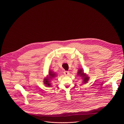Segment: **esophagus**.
<instances>
[{"mask_svg":"<svg viewBox=\"0 0 124 124\" xmlns=\"http://www.w3.org/2000/svg\"><path fill=\"white\" fill-rule=\"evenodd\" d=\"M64 75H65V76H69V75L70 74V72H69V71H65L64 73Z\"/></svg>","mask_w":124,"mask_h":124,"instance_id":"obj_1","label":"esophagus"}]
</instances>
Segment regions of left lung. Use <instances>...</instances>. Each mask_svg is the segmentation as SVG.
<instances>
[{"label": "left lung", "mask_w": 124, "mask_h": 124, "mask_svg": "<svg viewBox=\"0 0 124 124\" xmlns=\"http://www.w3.org/2000/svg\"><path fill=\"white\" fill-rule=\"evenodd\" d=\"M77 73L78 76L80 77L81 79H82V83L83 84H86L88 82V80H89V77L88 76V75L84 73L83 72V70L82 68H79Z\"/></svg>", "instance_id": "left-lung-1"}]
</instances>
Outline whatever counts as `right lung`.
<instances>
[{"instance_id": "1", "label": "right lung", "mask_w": 124, "mask_h": 124, "mask_svg": "<svg viewBox=\"0 0 124 124\" xmlns=\"http://www.w3.org/2000/svg\"><path fill=\"white\" fill-rule=\"evenodd\" d=\"M56 74L54 72L51 70H49L48 71V74L46 76V78H45L44 79V84L46 86L50 87H51V81L54 78L56 77Z\"/></svg>"}]
</instances>
